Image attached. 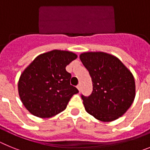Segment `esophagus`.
I'll use <instances>...</instances> for the list:
<instances>
[{
    "instance_id": "obj_1",
    "label": "esophagus",
    "mask_w": 150,
    "mask_h": 150,
    "mask_svg": "<svg viewBox=\"0 0 150 150\" xmlns=\"http://www.w3.org/2000/svg\"><path fill=\"white\" fill-rule=\"evenodd\" d=\"M76 87H77L78 90H79V92H80V91H81V85H80V84H78V85H77V86H76Z\"/></svg>"
}]
</instances>
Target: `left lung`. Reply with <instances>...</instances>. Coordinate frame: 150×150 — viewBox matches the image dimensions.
I'll use <instances>...</instances> for the list:
<instances>
[{
    "label": "left lung",
    "instance_id": "8db88e82",
    "mask_svg": "<svg viewBox=\"0 0 150 150\" xmlns=\"http://www.w3.org/2000/svg\"><path fill=\"white\" fill-rule=\"evenodd\" d=\"M79 59L92 81L89 96L82 95L88 113L102 122H111L128 110L135 98L134 79L116 57L104 52H85Z\"/></svg>",
    "mask_w": 150,
    "mask_h": 150
}]
</instances>
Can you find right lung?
Listing matches in <instances>:
<instances>
[{
	"instance_id": "1",
	"label": "right lung",
	"mask_w": 150,
	"mask_h": 150,
	"mask_svg": "<svg viewBox=\"0 0 150 150\" xmlns=\"http://www.w3.org/2000/svg\"><path fill=\"white\" fill-rule=\"evenodd\" d=\"M77 58L68 51L52 50L40 55L23 71L18 89L22 104L34 116L49 118L66 109L79 92L71 86L66 66Z\"/></svg>"
}]
</instances>
